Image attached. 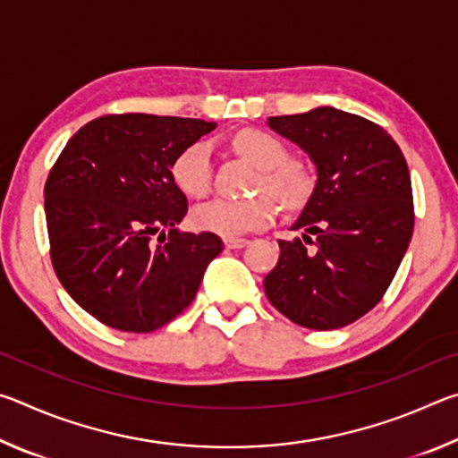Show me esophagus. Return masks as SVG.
Wrapping results in <instances>:
<instances>
[{
	"mask_svg": "<svg viewBox=\"0 0 458 458\" xmlns=\"http://www.w3.org/2000/svg\"><path fill=\"white\" fill-rule=\"evenodd\" d=\"M224 244L228 248H242L248 244V238H240V236H228L224 238Z\"/></svg>",
	"mask_w": 458,
	"mask_h": 458,
	"instance_id": "esophagus-1",
	"label": "esophagus"
}]
</instances>
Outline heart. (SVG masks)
<instances>
[{
    "label": "heart",
    "mask_w": 458,
    "mask_h": 458,
    "mask_svg": "<svg viewBox=\"0 0 458 458\" xmlns=\"http://www.w3.org/2000/svg\"><path fill=\"white\" fill-rule=\"evenodd\" d=\"M234 147L260 169L257 190L268 191L254 198H216L191 212L196 228L220 236H240L268 226L278 214V201L289 210L305 206L313 193V177L291 159L281 139L260 129H244L234 137ZM172 175L177 188L190 198H206L214 185L212 145L196 141L177 155ZM273 192L274 199L269 196Z\"/></svg>",
    "instance_id": "heart-1"
}]
</instances>
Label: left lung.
<instances>
[{
	"label": "left lung",
	"mask_w": 458,
	"mask_h": 458,
	"mask_svg": "<svg viewBox=\"0 0 458 458\" xmlns=\"http://www.w3.org/2000/svg\"><path fill=\"white\" fill-rule=\"evenodd\" d=\"M268 125L309 153L317 183L293 226L305 230L303 240H278L265 293L301 327H345L382 301L408 250L414 201L406 159L382 127L333 106L270 117Z\"/></svg>",
	"instance_id": "1"
}]
</instances>
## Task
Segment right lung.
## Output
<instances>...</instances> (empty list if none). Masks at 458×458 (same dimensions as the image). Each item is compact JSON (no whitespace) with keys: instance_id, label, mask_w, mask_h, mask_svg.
Instances as JSON below:
<instances>
[{"instance_id":"right-lung-1","label":"right lung","mask_w":458,"mask_h":458,"mask_svg":"<svg viewBox=\"0 0 458 458\" xmlns=\"http://www.w3.org/2000/svg\"><path fill=\"white\" fill-rule=\"evenodd\" d=\"M214 129L201 119L105 114L58 155L44 185L52 267L100 323L127 333L164 327L190 307L224 250L214 232L175 228L188 199L172 165Z\"/></svg>"}]
</instances>
